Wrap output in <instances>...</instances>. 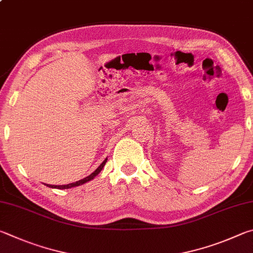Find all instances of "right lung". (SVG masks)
Instances as JSON below:
<instances>
[{
    "mask_svg": "<svg viewBox=\"0 0 253 253\" xmlns=\"http://www.w3.org/2000/svg\"><path fill=\"white\" fill-rule=\"evenodd\" d=\"M106 160H108V159H105V160L101 163L100 167L97 168V169H96L94 172H93V173H91L90 175L86 176V178H84V179H82V180L77 181V182L69 183V184H64V185H51V184H46V185H47V187H50V188H55V189H70V188L77 187V185H81V184H83V183L87 182V181H91L92 179H94L95 176L100 173L101 170L103 169V167L105 166V163H106Z\"/></svg>",
    "mask_w": 253,
    "mask_h": 253,
    "instance_id": "add662e5",
    "label": "right lung"
}]
</instances>
